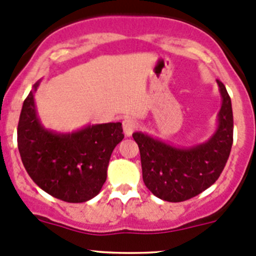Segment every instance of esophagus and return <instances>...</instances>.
Masks as SVG:
<instances>
[{
  "instance_id": "esophagus-1",
  "label": "esophagus",
  "mask_w": 256,
  "mask_h": 256,
  "mask_svg": "<svg viewBox=\"0 0 256 256\" xmlns=\"http://www.w3.org/2000/svg\"><path fill=\"white\" fill-rule=\"evenodd\" d=\"M137 128V121L132 118H126L125 120L122 121V130L125 136L130 137L132 135V132Z\"/></svg>"
}]
</instances>
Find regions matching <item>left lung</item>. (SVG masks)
Segmentation results:
<instances>
[{"label": "left lung", "instance_id": "obj_1", "mask_svg": "<svg viewBox=\"0 0 256 256\" xmlns=\"http://www.w3.org/2000/svg\"><path fill=\"white\" fill-rule=\"evenodd\" d=\"M222 106L217 128L206 142L176 147L146 134H132L141 154L142 178L150 192L169 202L189 200L218 179L233 144V112L224 84L217 80Z\"/></svg>", "mask_w": 256, "mask_h": 256}]
</instances>
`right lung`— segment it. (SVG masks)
<instances>
[{
  "instance_id": "1",
  "label": "right lung",
  "mask_w": 256,
  "mask_h": 256,
  "mask_svg": "<svg viewBox=\"0 0 256 256\" xmlns=\"http://www.w3.org/2000/svg\"><path fill=\"white\" fill-rule=\"evenodd\" d=\"M33 86L22 106L18 150L24 168L40 189L66 202H86L106 180L110 156L122 141L121 122L87 125L68 134L45 128L36 114Z\"/></svg>"
}]
</instances>
